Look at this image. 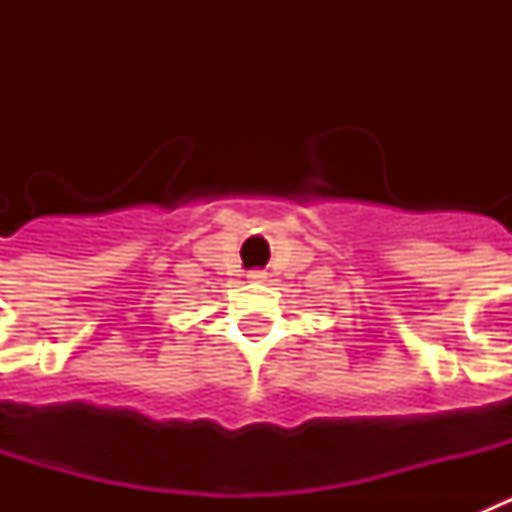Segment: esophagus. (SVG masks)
Returning a JSON list of instances; mask_svg holds the SVG:
<instances>
[{
	"label": "esophagus",
	"mask_w": 512,
	"mask_h": 512,
	"mask_svg": "<svg viewBox=\"0 0 512 512\" xmlns=\"http://www.w3.org/2000/svg\"><path fill=\"white\" fill-rule=\"evenodd\" d=\"M248 279H251V282H264V279H266V271H261V269L248 271Z\"/></svg>",
	"instance_id": "esophagus-1"
}]
</instances>
